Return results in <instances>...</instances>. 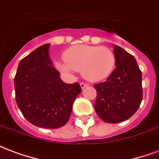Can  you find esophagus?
<instances>
[{
	"label": "esophagus",
	"mask_w": 159,
	"mask_h": 159,
	"mask_svg": "<svg viewBox=\"0 0 159 159\" xmlns=\"http://www.w3.org/2000/svg\"><path fill=\"white\" fill-rule=\"evenodd\" d=\"M80 86H81V89H83L84 88H86V87L89 86V84L86 83H80Z\"/></svg>",
	"instance_id": "1"
}]
</instances>
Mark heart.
<instances>
[{
  "mask_svg": "<svg viewBox=\"0 0 159 159\" xmlns=\"http://www.w3.org/2000/svg\"><path fill=\"white\" fill-rule=\"evenodd\" d=\"M65 60L55 61L56 69L64 74L82 71L89 81L98 82L110 76L115 66V55L106 47L76 45L64 52Z\"/></svg>",
  "mask_w": 159,
  "mask_h": 159,
  "instance_id": "obj_1",
  "label": "heart"
}]
</instances>
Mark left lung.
Listing matches in <instances>:
<instances>
[{"instance_id":"left-lung-1","label":"left lung","mask_w":159,"mask_h":159,"mask_svg":"<svg viewBox=\"0 0 159 159\" xmlns=\"http://www.w3.org/2000/svg\"><path fill=\"white\" fill-rule=\"evenodd\" d=\"M116 68L104 83L94 85V109L106 123H117L135 113L142 100L141 71L133 55L113 46Z\"/></svg>"}]
</instances>
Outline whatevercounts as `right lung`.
Listing matches in <instances>:
<instances>
[{
    "label": "right lung",
    "mask_w": 159,
    "mask_h": 159,
    "mask_svg": "<svg viewBox=\"0 0 159 159\" xmlns=\"http://www.w3.org/2000/svg\"><path fill=\"white\" fill-rule=\"evenodd\" d=\"M50 44L35 49L20 60L14 78L16 101L24 117L35 126L58 129L70 118L82 89L64 83L52 67Z\"/></svg>",
    "instance_id": "1"
}]
</instances>
